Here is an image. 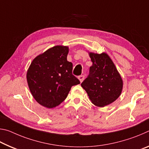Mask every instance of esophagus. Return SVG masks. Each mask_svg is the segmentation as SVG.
Here are the masks:
<instances>
[{"label":"esophagus","mask_w":149,"mask_h":149,"mask_svg":"<svg viewBox=\"0 0 149 149\" xmlns=\"http://www.w3.org/2000/svg\"><path fill=\"white\" fill-rule=\"evenodd\" d=\"M84 75H80V76H79L78 77V79H79V81L81 83L83 81H84Z\"/></svg>","instance_id":"1"}]
</instances>
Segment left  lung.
Instances as JSON below:
<instances>
[{
	"mask_svg": "<svg viewBox=\"0 0 149 149\" xmlns=\"http://www.w3.org/2000/svg\"><path fill=\"white\" fill-rule=\"evenodd\" d=\"M93 62L89 75L81 84L93 104L104 107L114 102L123 89V80L110 57L106 53L89 52Z\"/></svg>",
	"mask_w": 149,
	"mask_h": 149,
	"instance_id": "left-lung-1",
	"label": "left lung"
}]
</instances>
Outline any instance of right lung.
<instances>
[{"mask_svg": "<svg viewBox=\"0 0 149 149\" xmlns=\"http://www.w3.org/2000/svg\"><path fill=\"white\" fill-rule=\"evenodd\" d=\"M69 47L56 45L33 60L26 77L35 100L47 108L57 107L67 97L72 86L80 84L72 75L73 64L67 60Z\"/></svg>", "mask_w": 149, "mask_h": 149, "instance_id": "right-lung-1", "label": "right lung"}]
</instances>
